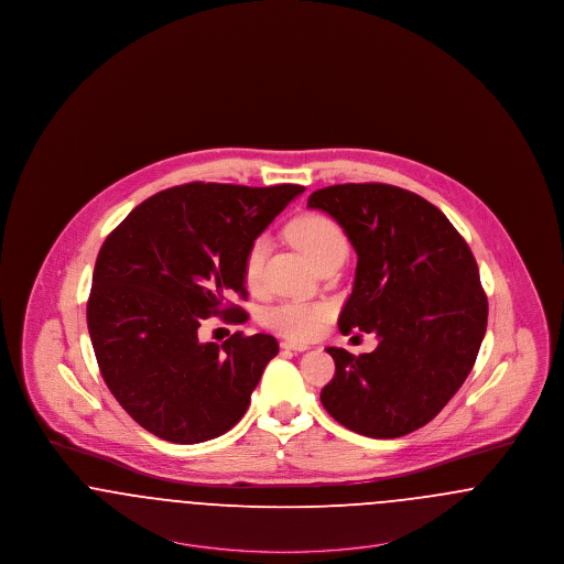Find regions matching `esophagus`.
<instances>
[{"mask_svg":"<svg viewBox=\"0 0 564 564\" xmlns=\"http://www.w3.org/2000/svg\"><path fill=\"white\" fill-rule=\"evenodd\" d=\"M281 347L290 350H306L308 343H297V340H281Z\"/></svg>","mask_w":564,"mask_h":564,"instance_id":"esophagus-1","label":"esophagus"}]
</instances>
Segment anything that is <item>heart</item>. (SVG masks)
I'll return each mask as SVG.
<instances>
[{"label":"heart","instance_id":"obj_1","mask_svg":"<svg viewBox=\"0 0 564 564\" xmlns=\"http://www.w3.org/2000/svg\"><path fill=\"white\" fill-rule=\"evenodd\" d=\"M288 235L315 269L334 258L345 260L349 251L345 230L332 217H325V215L306 214L295 217L288 228ZM267 251H269V241L264 237H258L249 242L242 256V279H245V285L251 290H256L262 281ZM327 313H329V306L323 302L285 300L267 308L262 315V323L283 336L306 338L319 327V323L327 317Z\"/></svg>","mask_w":564,"mask_h":564}]
</instances>
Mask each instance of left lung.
<instances>
[{
	"label": "left lung",
	"instance_id": "8db88e82",
	"mask_svg": "<svg viewBox=\"0 0 564 564\" xmlns=\"http://www.w3.org/2000/svg\"><path fill=\"white\" fill-rule=\"evenodd\" d=\"M357 253L343 334H376L372 352L327 347L336 375L323 408L347 430L389 440L427 425L471 372L488 300L476 258L448 217L389 184H340L308 196Z\"/></svg>",
	"mask_w": 564,
	"mask_h": 564
}]
</instances>
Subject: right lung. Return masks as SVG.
<instances>
[{
  "label": "right lung",
  "instance_id": "add662e5",
  "mask_svg": "<svg viewBox=\"0 0 564 564\" xmlns=\"http://www.w3.org/2000/svg\"><path fill=\"white\" fill-rule=\"evenodd\" d=\"M304 186L203 184L162 189L109 235L86 323L101 376L143 430L198 444L241 421L279 345L270 334L200 343L209 317L247 322L242 256Z\"/></svg>",
  "mask_w": 564,
  "mask_h": 564
}]
</instances>
